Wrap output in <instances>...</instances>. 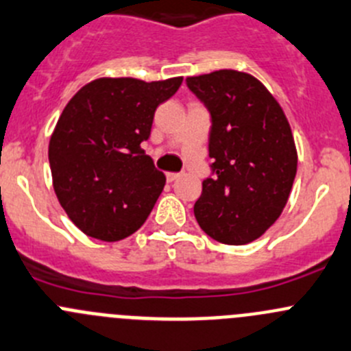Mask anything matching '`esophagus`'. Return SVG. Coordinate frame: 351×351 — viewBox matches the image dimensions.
<instances>
[{"label": "esophagus", "mask_w": 351, "mask_h": 351, "mask_svg": "<svg viewBox=\"0 0 351 351\" xmlns=\"http://www.w3.org/2000/svg\"><path fill=\"white\" fill-rule=\"evenodd\" d=\"M180 176H182V173H166V180H168V182H175Z\"/></svg>", "instance_id": "34e87169"}]
</instances>
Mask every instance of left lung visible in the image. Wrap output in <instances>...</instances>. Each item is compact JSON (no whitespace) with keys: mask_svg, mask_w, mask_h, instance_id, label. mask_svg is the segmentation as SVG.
Returning a JSON list of instances; mask_svg holds the SVG:
<instances>
[{"mask_svg":"<svg viewBox=\"0 0 351 351\" xmlns=\"http://www.w3.org/2000/svg\"><path fill=\"white\" fill-rule=\"evenodd\" d=\"M210 113L213 175L193 206L199 226L216 241L245 245L283 213L297 175L290 123L273 94L237 70L186 78Z\"/></svg>","mask_w":351,"mask_h":351,"instance_id":"8db88e82","label":"left lung"}]
</instances>
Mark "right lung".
<instances>
[{
    "label": "right lung",
    "instance_id": "add662e5",
    "mask_svg": "<svg viewBox=\"0 0 351 351\" xmlns=\"http://www.w3.org/2000/svg\"><path fill=\"white\" fill-rule=\"evenodd\" d=\"M182 80L96 78L68 101L51 135L49 166L61 207L85 234L118 241L145 223L166 176L141 144Z\"/></svg>",
    "mask_w": 351,
    "mask_h": 351
}]
</instances>
